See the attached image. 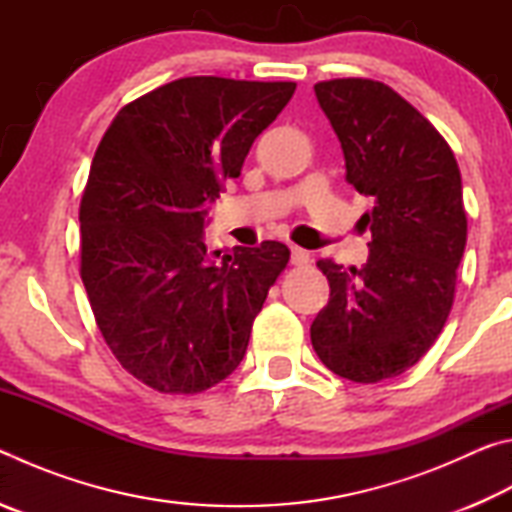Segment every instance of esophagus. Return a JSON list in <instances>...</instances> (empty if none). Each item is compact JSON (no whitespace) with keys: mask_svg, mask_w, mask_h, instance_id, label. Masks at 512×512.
Returning a JSON list of instances; mask_svg holds the SVG:
<instances>
[{"mask_svg":"<svg viewBox=\"0 0 512 512\" xmlns=\"http://www.w3.org/2000/svg\"><path fill=\"white\" fill-rule=\"evenodd\" d=\"M309 262V250L305 248H298V246H291V264L302 266Z\"/></svg>","mask_w":512,"mask_h":512,"instance_id":"34e87169","label":"esophagus"}]
</instances>
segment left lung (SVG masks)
Masks as SVG:
<instances>
[{"instance_id":"8db88e82","label":"left lung","mask_w":512,"mask_h":512,"mask_svg":"<svg viewBox=\"0 0 512 512\" xmlns=\"http://www.w3.org/2000/svg\"><path fill=\"white\" fill-rule=\"evenodd\" d=\"M345 155V178L372 198L361 268L318 259L329 302L311 323L318 359L339 377L377 384L429 352L454 305L467 216L461 171L436 128L388 85H314Z\"/></svg>"}]
</instances>
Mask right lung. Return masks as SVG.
<instances>
[{
	"instance_id": "1",
	"label": "right lung",
	"mask_w": 512,
	"mask_h": 512,
	"mask_svg": "<svg viewBox=\"0 0 512 512\" xmlns=\"http://www.w3.org/2000/svg\"><path fill=\"white\" fill-rule=\"evenodd\" d=\"M296 83L187 76L117 112L81 198V280L103 341L160 393H203L235 372L289 248L203 241L207 203L239 178Z\"/></svg>"
}]
</instances>
